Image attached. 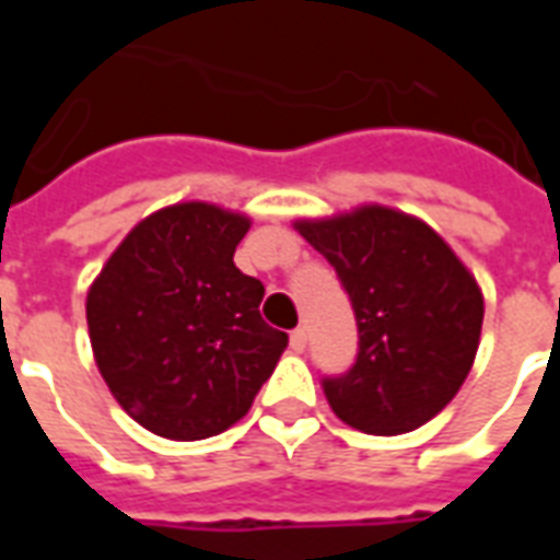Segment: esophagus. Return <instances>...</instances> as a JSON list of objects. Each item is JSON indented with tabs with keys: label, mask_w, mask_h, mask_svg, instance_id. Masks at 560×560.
I'll return each instance as SVG.
<instances>
[{
	"label": "esophagus",
	"mask_w": 560,
	"mask_h": 560,
	"mask_svg": "<svg viewBox=\"0 0 560 560\" xmlns=\"http://www.w3.org/2000/svg\"><path fill=\"white\" fill-rule=\"evenodd\" d=\"M305 345H308V332H305L303 327H296L291 332V348L300 353V351H305Z\"/></svg>",
	"instance_id": "obj_1"
}]
</instances>
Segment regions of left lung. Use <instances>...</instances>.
<instances>
[{"label": "left lung", "mask_w": 560, "mask_h": 560, "mask_svg": "<svg viewBox=\"0 0 560 560\" xmlns=\"http://www.w3.org/2000/svg\"><path fill=\"white\" fill-rule=\"evenodd\" d=\"M293 228L336 267L360 327L351 372L324 381L329 408L365 434L420 429L453 401L480 348L474 272L425 221L381 203Z\"/></svg>", "instance_id": "obj_1"}]
</instances>
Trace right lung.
Masks as SVG:
<instances>
[{"mask_svg": "<svg viewBox=\"0 0 560 560\" xmlns=\"http://www.w3.org/2000/svg\"><path fill=\"white\" fill-rule=\"evenodd\" d=\"M245 212L185 200L138 221L86 293L92 353L122 411L171 441L231 429L288 348L233 264Z\"/></svg>", "mask_w": 560, "mask_h": 560, "instance_id": "obj_1", "label": "right lung"}]
</instances>
